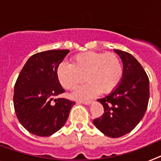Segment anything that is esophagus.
Wrapping results in <instances>:
<instances>
[{"mask_svg": "<svg viewBox=\"0 0 161 161\" xmlns=\"http://www.w3.org/2000/svg\"><path fill=\"white\" fill-rule=\"evenodd\" d=\"M91 101H78V103H82L85 104V105H89L91 104Z\"/></svg>", "mask_w": 161, "mask_h": 161, "instance_id": "esophagus-1", "label": "esophagus"}]
</instances>
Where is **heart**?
Wrapping results in <instances>:
<instances>
[{"label": "heart", "mask_w": 161, "mask_h": 161, "mask_svg": "<svg viewBox=\"0 0 161 161\" xmlns=\"http://www.w3.org/2000/svg\"><path fill=\"white\" fill-rule=\"evenodd\" d=\"M72 64H59L56 76L64 89L74 90L86 80V85L78 89L74 97L86 99L94 97L101 91L108 93L120 83L123 76V66L120 58L114 53L85 52L72 56Z\"/></svg>", "instance_id": "obj_1"}]
</instances>
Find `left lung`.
I'll list each match as a JSON object with an SVG mask.
<instances>
[{"mask_svg": "<svg viewBox=\"0 0 161 161\" xmlns=\"http://www.w3.org/2000/svg\"><path fill=\"white\" fill-rule=\"evenodd\" d=\"M123 64V76L118 87L97 101L104 113L93 120L106 136L119 138L131 131L141 121L149 101V79L139 61L130 53L114 50Z\"/></svg>", "mask_w": 161, "mask_h": 161, "instance_id": "left-lung-1", "label": "left lung"}]
</instances>
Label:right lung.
<instances>
[{
	"mask_svg": "<svg viewBox=\"0 0 161 161\" xmlns=\"http://www.w3.org/2000/svg\"><path fill=\"white\" fill-rule=\"evenodd\" d=\"M68 50H50L33 55L14 85V106L20 123L30 133L47 137L64 126L75 102L56 98L64 93L56 68Z\"/></svg>",
	"mask_w": 161,
	"mask_h": 161,
	"instance_id": "add662e5",
	"label": "right lung"
}]
</instances>
